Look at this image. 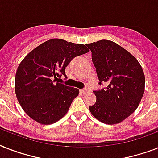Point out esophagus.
I'll return each mask as SVG.
<instances>
[{
  "mask_svg": "<svg viewBox=\"0 0 158 158\" xmlns=\"http://www.w3.org/2000/svg\"><path fill=\"white\" fill-rule=\"evenodd\" d=\"M89 92H90V89H89V87H86L85 89L80 90V93H81V94H87V93H89Z\"/></svg>",
  "mask_w": 158,
  "mask_h": 158,
  "instance_id": "34e87169",
  "label": "esophagus"
}]
</instances>
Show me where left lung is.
Here are the masks:
<instances>
[{"mask_svg":"<svg viewBox=\"0 0 158 158\" xmlns=\"http://www.w3.org/2000/svg\"><path fill=\"white\" fill-rule=\"evenodd\" d=\"M99 84L106 89L94 91L96 102L89 110L97 120L115 125L130 116L144 94L145 76L139 62L125 48L110 40L88 43Z\"/></svg>","mask_w":158,"mask_h":158,"instance_id":"obj_1","label":"left lung"}]
</instances>
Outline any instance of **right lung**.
<instances>
[{"mask_svg":"<svg viewBox=\"0 0 158 158\" xmlns=\"http://www.w3.org/2000/svg\"><path fill=\"white\" fill-rule=\"evenodd\" d=\"M84 44L53 38L31 51L19 65L15 90L25 113L37 122L51 125L67 113L79 89L56 83L75 56L89 52Z\"/></svg>","mask_w":158,"mask_h":158,"instance_id":"obj_1","label":"right lung"}]
</instances>
